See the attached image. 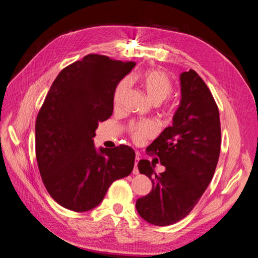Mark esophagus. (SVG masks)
<instances>
[{"label": "esophagus", "mask_w": 258, "mask_h": 258, "mask_svg": "<svg viewBox=\"0 0 258 258\" xmlns=\"http://www.w3.org/2000/svg\"><path fill=\"white\" fill-rule=\"evenodd\" d=\"M139 160H140V158H139V156L137 155L136 163H135V169H134V174H139V170H138V162H139Z\"/></svg>", "instance_id": "esophagus-1"}]
</instances>
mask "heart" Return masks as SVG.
<instances>
[{
    "label": "heart",
    "mask_w": 258,
    "mask_h": 258,
    "mask_svg": "<svg viewBox=\"0 0 258 258\" xmlns=\"http://www.w3.org/2000/svg\"><path fill=\"white\" fill-rule=\"evenodd\" d=\"M147 96L155 103H160L166 100L173 91V85L170 77L160 70H147L139 76ZM129 89V81L122 80L117 85L114 92V105L120 107L124 96ZM158 131L157 123L153 120H141L130 124L129 134L136 143H142L145 139L154 137Z\"/></svg>",
    "instance_id": "obj_1"
}]
</instances>
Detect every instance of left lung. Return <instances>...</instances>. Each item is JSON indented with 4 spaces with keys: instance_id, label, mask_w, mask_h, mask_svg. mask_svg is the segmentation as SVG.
<instances>
[{
    "instance_id": "1",
    "label": "left lung",
    "mask_w": 258,
    "mask_h": 258,
    "mask_svg": "<svg viewBox=\"0 0 258 258\" xmlns=\"http://www.w3.org/2000/svg\"><path fill=\"white\" fill-rule=\"evenodd\" d=\"M181 103L172 126L146 148L166 170L154 172L155 161H139L152 179V191L137 200L139 214L156 226L172 225L190 213L212 179L221 152V121L215 100L194 71L181 74Z\"/></svg>"
}]
</instances>
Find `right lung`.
Segmentation results:
<instances>
[{
    "mask_svg": "<svg viewBox=\"0 0 258 258\" xmlns=\"http://www.w3.org/2000/svg\"><path fill=\"white\" fill-rule=\"evenodd\" d=\"M135 66L87 54L62 70L44 100L35 121L36 161L46 189L66 209H93L114 181L134 170L130 146L97 152L92 138L99 122L112 116L117 85Z\"/></svg>",
    "mask_w": 258,
    "mask_h": 258,
    "instance_id": "1",
    "label": "right lung"
}]
</instances>
